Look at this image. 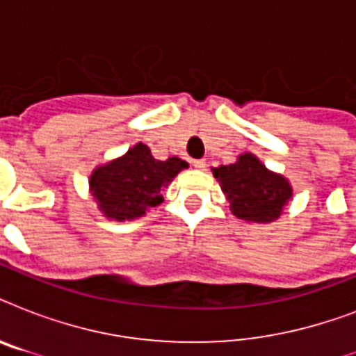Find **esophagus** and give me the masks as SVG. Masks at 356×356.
I'll return each instance as SVG.
<instances>
[{
  "label": "esophagus",
  "mask_w": 356,
  "mask_h": 356,
  "mask_svg": "<svg viewBox=\"0 0 356 356\" xmlns=\"http://www.w3.org/2000/svg\"><path fill=\"white\" fill-rule=\"evenodd\" d=\"M207 162L205 161H194V168H197V170H205Z\"/></svg>",
  "instance_id": "34e87169"
}]
</instances>
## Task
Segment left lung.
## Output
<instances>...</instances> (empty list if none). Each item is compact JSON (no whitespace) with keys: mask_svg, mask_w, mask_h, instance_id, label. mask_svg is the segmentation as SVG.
<instances>
[{"mask_svg":"<svg viewBox=\"0 0 356 356\" xmlns=\"http://www.w3.org/2000/svg\"><path fill=\"white\" fill-rule=\"evenodd\" d=\"M231 212L248 223H271L281 218L292 200V184L284 175L268 170L253 153H242L229 166L212 168Z\"/></svg>","mask_w":356,"mask_h":356,"instance_id":"8db88e82","label":"left lung"}]
</instances>
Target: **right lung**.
<instances>
[{"label":"right lung","mask_w":356,"mask_h":356,"mask_svg":"<svg viewBox=\"0 0 356 356\" xmlns=\"http://www.w3.org/2000/svg\"><path fill=\"white\" fill-rule=\"evenodd\" d=\"M184 168L188 162L179 156L156 161L149 147L138 142L118 159L94 168L88 192L107 220L131 222L161 205L162 192Z\"/></svg>","instance_id":"right-lung-1"}]
</instances>
